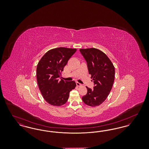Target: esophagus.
<instances>
[{
	"label": "esophagus",
	"instance_id": "obj_1",
	"mask_svg": "<svg viewBox=\"0 0 149 149\" xmlns=\"http://www.w3.org/2000/svg\"><path fill=\"white\" fill-rule=\"evenodd\" d=\"M76 84H77V85L78 86H81V84L80 83H79L78 82V81H77V82H76Z\"/></svg>",
	"mask_w": 149,
	"mask_h": 149
}]
</instances>
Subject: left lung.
Instances as JSON below:
<instances>
[{
	"label": "left lung",
	"instance_id": "1",
	"mask_svg": "<svg viewBox=\"0 0 149 149\" xmlns=\"http://www.w3.org/2000/svg\"><path fill=\"white\" fill-rule=\"evenodd\" d=\"M87 64L89 74L94 83L93 89L86 87L88 92L82 97L85 104L98 106L106 99L113 84L115 69L113 65L106 55L94 48L80 49Z\"/></svg>",
	"mask_w": 149,
	"mask_h": 149
}]
</instances>
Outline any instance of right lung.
Returning a JSON list of instances; mask_svg holds the SVG:
<instances>
[{
	"instance_id": "1",
	"label": "right lung",
	"mask_w": 149,
	"mask_h": 149,
	"mask_svg": "<svg viewBox=\"0 0 149 149\" xmlns=\"http://www.w3.org/2000/svg\"><path fill=\"white\" fill-rule=\"evenodd\" d=\"M76 51L77 49L65 47L49 50L38 63L36 70L38 85L43 98L52 106L64 104L68 100L70 92L76 86L74 81L59 80L65 66Z\"/></svg>"
}]
</instances>
